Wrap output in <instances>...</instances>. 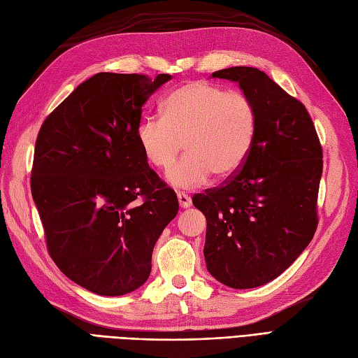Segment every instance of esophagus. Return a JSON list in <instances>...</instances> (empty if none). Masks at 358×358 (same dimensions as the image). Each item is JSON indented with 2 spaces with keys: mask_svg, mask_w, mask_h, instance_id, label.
<instances>
[{
  "mask_svg": "<svg viewBox=\"0 0 358 358\" xmlns=\"http://www.w3.org/2000/svg\"><path fill=\"white\" fill-rule=\"evenodd\" d=\"M178 200H179L180 208H189L191 206V197L185 193H182V191H179V193H178Z\"/></svg>",
  "mask_w": 358,
  "mask_h": 358,
  "instance_id": "obj_1",
  "label": "esophagus"
}]
</instances>
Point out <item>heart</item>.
Returning <instances> with one entry per match:
<instances>
[{"mask_svg":"<svg viewBox=\"0 0 358 358\" xmlns=\"http://www.w3.org/2000/svg\"><path fill=\"white\" fill-rule=\"evenodd\" d=\"M257 108L248 94L197 80L173 91L162 104V118H145L136 139L152 167L169 170L179 188H196L215 173L228 178L245 164L257 134Z\"/></svg>","mask_w":358,"mask_h":358,"instance_id":"b5f03b06","label":"heart"}]
</instances>
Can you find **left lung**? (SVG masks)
Instances as JSON below:
<instances>
[{"instance_id": "obj_1", "label": "left lung", "mask_w": 358, "mask_h": 358, "mask_svg": "<svg viewBox=\"0 0 358 358\" xmlns=\"http://www.w3.org/2000/svg\"><path fill=\"white\" fill-rule=\"evenodd\" d=\"M213 77L237 82L252 99L257 134L245 164L193 203L206 217L208 272L232 289H254L280 276L310 245L324 155L308 110L266 73L232 66Z\"/></svg>"}]
</instances>
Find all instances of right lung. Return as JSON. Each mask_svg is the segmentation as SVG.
Masks as SVG:
<instances>
[{"label":"right lung","instance_id":"1","mask_svg":"<svg viewBox=\"0 0 358 358\" xmlns=\"http://www.w3.org/2000/svg\"><path fill=\"white\" fill-rule=\"evenodd\" d=\"M170 78L99 73L39 129L30 187L48 254L92 293L120 296L141 287L156 241L179 211L136 139L145 101Z\"/></svg>","mask_w":358,"mask_h":358}]
</instances>
